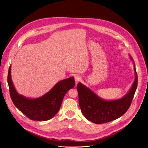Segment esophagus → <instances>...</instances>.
I'll use <instances>...</instances> for the list:
<instances>
[{
    "mask_svg": "<svg viewBox=\"0 0 148 148\" xmlns=\"http://www.w3.org/2000/svg\"><path fill=\"white\" fill-rule=\"evenodd\" d=\"M75 80L76 83H79L81 80V77L79 75H75Z\"/></svg>",
    "mask_w": 148,
    "mask_h": 148,
    "instance_id": "34e87169",
    "label": "esophagus"
}]
</instances>
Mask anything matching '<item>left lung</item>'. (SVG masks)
<instances>
[{
  "label": "left lung",
  "instance_id": "obj_1",
  "mask_svg": "<svg viewBox=\"0 0 148 148\" xmlns=\"http://www.w3.org/2000/svg\"><path fill=\"white\" fill-rule=\"evenodd\" d=\"M132 61V58L130 56ZM135 79L132 88L123 98L105 100L84 85L79 83L77 89L79 103L82 113L89 121L96 124L106 123L122 116L129 109L137 87V74L134 64Z\"/></svg>",
  "mask_w": 148,
  "mask_h": 148
}]
</instances>
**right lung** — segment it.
Returning <instances> with one entry per match:
<instances>
[{"mask_svg":"<svg viewBox=\"0 0 148 148\" xmlns=\"http://www.w3.org/2000/svg\"><path fill=\"white\" fill-rule=\"evenodd\" d=\"M11 65L7 82L11 100L15 106L28 118L34 121H47L58 112L65 93L75 84L73 77L58 82L48 92L34 99L27 98L16 90L11 80Z\"/></svg>","mask_w":148,"mask_h":148,"instance_id":"1","label":"right lung"}]
</instances>
